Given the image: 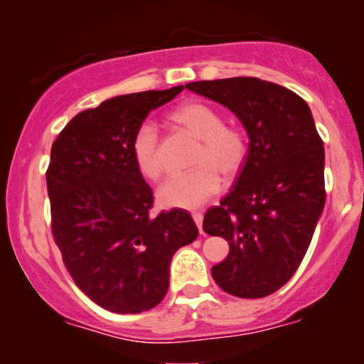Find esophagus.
<instances>
[{"instance_id": "esophagus-1", "label": "esophagus", "mask_w": 364, "mask_h": 364, "mask_svg": "<svg viewBox=\"0 0 364 364\" xmlns=\"http://www.w3.org/2000/svg\"><path fill=\"white\" fill-rule=\"evenodd\" d=\"M191 217H193V220H195L196 228H198V231L202 232V223H203L202 212H193V214H191Z\"/></svg>"}]
</instances>
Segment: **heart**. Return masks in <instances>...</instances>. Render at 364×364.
Wrapping results in <instances>:
<instances>
[{"label": "heart", "mask_w": 364, "mask_h": 364, "mask_svg": "<svg viewBox=\"0 0 364 364\" xmlns=\"http://www.w3.org/2000/svg\"><path fill=\"white\" fill-rule=\"evenodd\" d=\"M174 127L198 140L190 173L173 176L159 190L164 207L196 208L220 188V179L229 185L241 176L250 159V136L241 127L225 124L224 114L200 101L178 104L168 114ZM132 157L147 179L159 181L164 174L159 133L152 124H141L133 133Z\"/></svg>", "instance_id": "1"}]
</instances>
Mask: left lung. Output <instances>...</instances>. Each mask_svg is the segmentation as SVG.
<instances>
[{
	"instance_id": "left-lung-1",
	"label": "left lung",
	"mask_w": 364,
	"mask_h": 364,
	"mask_svg": "<svg viewBox=\"0 0 364 364\" xmlns=\"http://www.w3.org/2000/svg\"><path fill=\"white\" fill-rule=\"evenodd\" d=\"M229 107L250 136V159L236 186L208 208L203 231L229 243L212 267L236 298L272 294L298 270L325 205V152L311 111L298 94L255 77L186 83Z\"/></svg>"
}]
</instances>
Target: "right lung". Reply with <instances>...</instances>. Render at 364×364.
<instances>
[{
    "instance_id": "obj_1",
    "label": "right lung",
    "mask_w": 364,
    "mask_h": 364,
    "mask_svg": "<svg viewBox=\"0 0 364 364\" xmlns=\"http://www.w3.org/2000/svg\"><path fill=\"white\" fill-rule=\"evenodd\" d=\"M183 90L118 95L61 129L46 171L51 231L75 284L104 310L141 313L169 287L171 258L198 229L183 208L150 215L154 193L132 157L149 112Z\"/></svg>"
}]
</instances>
